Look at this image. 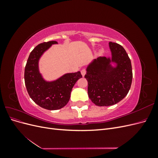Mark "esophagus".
<instances>
[{"label": "esophagus", "instance_id": "1", "mask_svg": "<svg viewBox=\"0 0 158 158\" xmlns=\"http://www.w3.org/2000/svg\"><path fill=\"white\" fill-rule=\"evenodd\" d=\"M85 73H86V71H85V69H82L81 70V74L82 75V76H84V75L85 74Z\"/></svg>", "mask_w": 158, "mask_h": 158}]
</instances>
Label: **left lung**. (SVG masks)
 <instances>
[{"label": "left lung", "instance_id": "left-lung-1", "mask_svg": "<svg viewBox=\"0 0 158 158\" xmlns=\"http://www.w3.org/2000/svg\"><path fill=\"white\" fill-rule=\"evenodd\" d=\"M111 55L99 56L86 68L89 99L98 106H110L125 98L131 88L132 70L131 59L123 47L109 42Z\"/></svg>", "mask_w": 158, "mask_h": 158}]
</instances>
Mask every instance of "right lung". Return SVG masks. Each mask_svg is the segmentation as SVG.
<instances>
[{
	"mask_svg": "<svg viewBox=\"0 0 158 158\" xmlns=\"http://www.w3.org/2000/svg\"><path fill=\"white\" fill-rule=\"evenodd\" d=\"M55 41L44 42L30 52L25 67L24 80L28 94L38 106L48 110H57L68 103L72 89L82 77L80 72L66 73L53 80H47L40 71V60Z\"/></svg>",
	"mask_w": 158,
	"mask_h": 158,
	"instance_id": "obj_1",
	"label": "right lung"
}]
</instances>
